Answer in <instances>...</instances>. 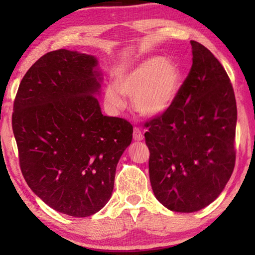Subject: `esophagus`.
I'll return each mask as SVG.
<instances>
[{
    "label": "esophagus",
    "instance_id": "obj_1",
    "mask_svg": "<svg viewBox=\"0 0 255 255\" xmlns=\"http://www.w3.org/2000/svg\"><path fill=\"white\" fill-rule=\"evenodd\" d=\"M133 139L136 140V141H141V140L143 139V134L139 128L133 129Z\"/></svg>",
    "mask_w": 255,
    "mask_h": 255
}]
</instances>
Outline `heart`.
Returning a JSON list of instances; mask_svg holds the SVG:
<instances>
[{"mask_svg":"<svg viewBox=\"0 0 255 255\" xmlns=\"http://www.w3.org/2000/svg\"><path fill=\"white\" fill-rule=\"evenodd\" d=\"M182 73L176 63L160 56L149 57L117 75L106 86L105 102L112 111L126 106V95L133 96L134 108L144 116L164 114L180 92Z\"/></svg>","mask_w":255,"mask_h":255,"instance_id":"1","label":"heart"}]
</instances>
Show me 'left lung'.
Wrapping results in <instances>:
<instances>
[{"label":"left lung","mask_w":255,"mask_h":255,"mask_svg":"<svg viewBox=\"0 0 255 255\" xmlns=\"http://www.w3.org/2000/svg\"><path fill=\"white\" fill-rule=\"evenodd\" d=\"M193 64L167 112L145 124L154 196L194 213L224 191L235 169L237 104L230 79L207 48L191 41Z\"/></svg>","instance_id":"obj_1"}]
</instances>
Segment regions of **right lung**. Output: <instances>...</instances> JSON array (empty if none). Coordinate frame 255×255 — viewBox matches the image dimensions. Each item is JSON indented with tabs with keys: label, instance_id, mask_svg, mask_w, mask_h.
Masks as SVG:
<instances>
[{
	"label": "right lung",
	"instance_id": "1",
	"mask_svg": "<svg viewBox=\"0 0 255 255\" xmlns=\"http://www.w3.org/2000/svg\"><path fill=\"white\" fill-rule=\"evenodd\" d=\"M102 72L92 55L46 53L19 84L12 126L26 183L59 213L88 217L110 200L116 166L132 139L126 119L104 116Z\"/></svg>",
	"mask_w": 255,
	"mask_h": 255
}]
</instances>
